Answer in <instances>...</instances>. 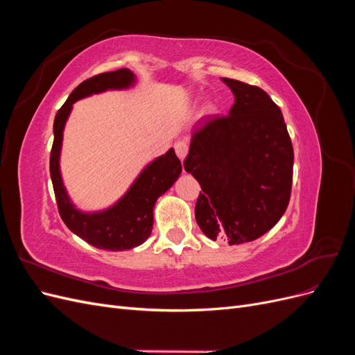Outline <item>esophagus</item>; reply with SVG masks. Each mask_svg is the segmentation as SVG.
Instances as JSON below:
<instances>
[{
    "mask_svg": "<svg viewBox=\"0 0 355 355\" xmlns=\"http://www.w3.org/2000/svg\"><path fill=\"white\" fill-rule=\"evenodd\" d=\"M175 151H176L178 157H179L180 159H185V157H187V154H188V144H187L185 141H178V142L175 144Z\"/></svg>",
    "mask_w": 355,
    "mask_h": 355,
    "instance_id": "obj_1",
    "label": "esophagus"
}]
</instances>
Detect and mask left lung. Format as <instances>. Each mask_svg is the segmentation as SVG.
<instances>
[{
	"instance_id": "left-lung-1",
	"label": "left lung",
	"mask_w": 355,
	"mask_h": 355,
	"mask_svg": "<svg viewBox=\"0 0 355 355\" xmlns=\"http://www.w3.org/2000/svg\"><path fill=\"white\" fill-rule=\"evenodd\" d=\"M235 96L227 116L192 133L185 170L201 185L196 219L209 239L231 245L270 231L284 214L293 146L280 108L262 89L222 78Z\"/></svg>"
}]
</instances>
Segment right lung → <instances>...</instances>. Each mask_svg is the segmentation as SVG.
Segmentation results:
<instances>
[{
    "label": "right lung",
    "mask_w": 355,
    "mask_h": 355,
    "mask_svg": "<svg viewBox=\"0 0 355 355\" xmlns=\"http://www.w3.org/2000/svg\"><path fill=\"white\" fill-rule=\"evenodd\" d=\"M135 81V73L127 68L94 75L73 89L58 111L53 124L55 141L50 154V176L60 218L80 239L98 249L111 252L133 249L148 240L153 231L155 201L182 173L180 159L176 157L175 149L170 148L164 155L155 158L141 171L133 185L114 206L102 211L85 213L73 206L63 185L59 166L60 148L63 128L75 102L106 90L128 89Z\"/></svg>",
    "instance_id": "1"
}]
</instances>
